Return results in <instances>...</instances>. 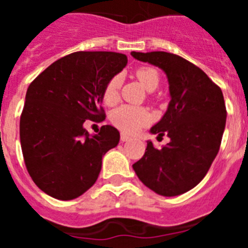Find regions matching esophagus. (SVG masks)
Masks as SVG:
<instances>
[{"label": "esophagus", "mask_w": 248, "mask_h": 248, "mask_svg": "<svg viewBox=\"0 0 248 248\" xmlns=\"http://www.w3.org/2000/svg\"><path fill=\"white\" fill-rule=\"evenodd\" d=\"M120 140H122L123 143H125V141H129L130 140V137L126 134H122V137H120Z\"/></svg>", "instance_id": "esophagus-1"}]
</instances>
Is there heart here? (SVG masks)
<instances>
[{"instance_id":"obj_1","label":"heart","mask_w":248,"mask_h":248,"mask_svg":"<svg viewBox=\"0 0 248 248\" xmlns=\"http://www.w3.org/2000/svg\"><path fill=\"white\" fill-rule=\"evenodd\" d=\"M137 78L148 92H153L159 84V76L153 68L144 67L138 69ZM118 89H119V78L114 77L109 80L108 84L105 85L104 93H103V99L105 104L111 105L117 102ZM110 120L119 130L131 134L150 122V114L144 108L122 105L111 111Z\"/></svg>"}]
</instances>
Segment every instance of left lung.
Returning a JSON list of instances; mask_svg holds the SVG:
<instances>
[{
    "instance_id": "left-lung-1",
    "label": "left lung",
    "mask_w": 248,
    "mask_h": 248,
    "mask_svg": "<svg viewBox=\"0 0 248 248\" xmlns=\"http://www.w3.org/2000/svg\"><path fill=\"white\" fill-rule=\"evenodd\" d=\"M140 62L160 68L169 82L170 102L150 129L170 141L155 149L148 140L145 154L133 165L139 180L163 196H177L202 180L220 149L226 125L222 91L203 71L168 52H131Z\"/></svg>"
}]
</instances>
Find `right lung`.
I'll return each mask as SVG.
<instances>
[{"label": "right lung", "mask_w": 248, "mask_h": 248, "mask_svg": "<svg viewBox=\"0 0 248 248\" xmlns=\"http://www.w3.org/2000/svg\"><path fill=\"white\" fill-rule=\"evenodd\" d=\"M126 63L117 52H76L52 63L28 87L19 120L22 153L32 180L52 198L73 200L91 189L103 156L119 143L114 126L89 134L83 124L105 119V85Z\"/></svg>", "instance_id": "1"}]
</instances>
